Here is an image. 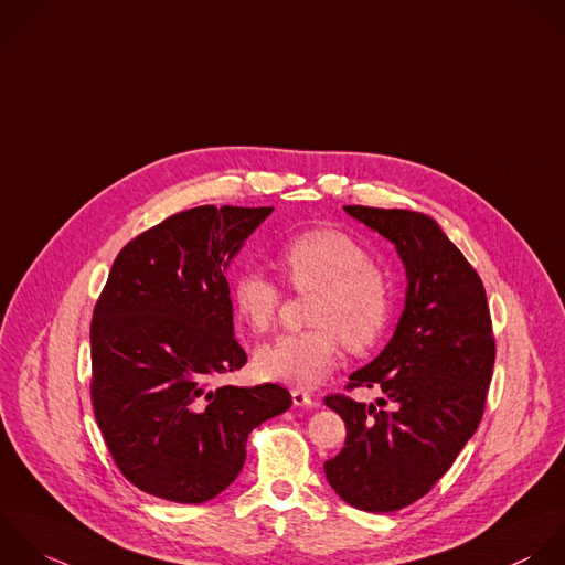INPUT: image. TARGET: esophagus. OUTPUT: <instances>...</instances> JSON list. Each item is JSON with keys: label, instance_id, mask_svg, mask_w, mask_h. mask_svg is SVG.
Here are the masks:
<instances>
[{"label": "esophagus", "instance_id": "obj_1", "mask_svg": "<svg viewBox=\"0 0 565 565\" xmlns=\"http://www.w3.org/2000/svg\"><path fill=\"white\" fill-rule=\"evenodd\" d=\"M290 396H292V405L295 407H312L315 405V398L308 392H303V390H292Z\"/></svg>", "mask_w": 565, "mask_h": 565}]
</instances>
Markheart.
I'll return each mask as SVG.
<instances>
[{
  "mask_svg": "<svg viewBox=\"0 0 565 565\" xmlns=\"http://www.w3.org/2000/svg\"><path fill=\"white\" fill-rule=\"evenodd\" d=\"M279 268L292 288L317 292L308 315L317 328L259 345L255 370L266 381L312 390L334 370L341 341L365 352L381 339L392 312L390 281L352 235L326 226L292 237L279 253ZM231 301L248 330L266 332L281 292L262 270L246 268L231 284Z\"/></svg>",
  "mask_w": 565,
  "mask_h": 565,
  "instance_id": "obj_1",
  "label": "heart"
}]
</instances>
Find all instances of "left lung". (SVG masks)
Segmentation results:
<instances>
[{
	"instance_id": "8db88e82",
	"label": "left lung",
	"mask_w": 565,
	"mask_h": 565,
	"mask_svg": "<svg viewBox=\"0 0 565 565\" xmlns=\"http://www.w3.org/2000/svg\"><path fill=\"white\" fill-rule=\"evenodd\" d=\"M343 211L394 244L407 290L385 350L350 374L348 387L381 396L326 398L348 438L323 471L350 507L392 513L427 495L476 434L495 341L482 279L434 217L359 204Z\"/></svg>"
}]
</instances>
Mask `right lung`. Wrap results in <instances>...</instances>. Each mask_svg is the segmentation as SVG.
<instances>
[{"label":"right lung","mask_w":565,"mask_h":565,"mask_svg":"<svg viewBox=\"0 0 565 565\" xmlns=\"http://www.w3.org/2000/svg\"><path fill=\"white\" fill-rule=\"evenodd\" d=\"M270 206H195L131 239L96 301L92 403L105 445L140 491L202 504L239 476L248 434L288 390L215 385L239 370L226 270Z\"/></svg>","instance_id":"right-lung-1"}]
</instances>
